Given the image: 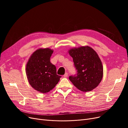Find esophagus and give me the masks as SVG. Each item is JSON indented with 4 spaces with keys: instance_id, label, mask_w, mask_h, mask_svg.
<instances>
[{
    "instance_id": "obj_1",
    "label": "esophagus",
    "mask_w": 128,
    "mask_h": 128,
    "mask_svg": "<svg viewBox=\"0 0 128 128\" xmlns=\"http://www.w3.org/2000/svg\"><path fill=\"white\" fill-rule=\"evenodd\" d=\"M64 77H67L68 76V72H66L65 74L64 75V76H63Z\"/></svg>"
}]
</instances>
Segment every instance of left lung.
<instances>
[{"mask_svg": "<svg viewBox=\"0 0 128 128\" xmlns=\"http://www.w3.org/2000/svg\"><path fill=\"white\" fill-rule=\"evenodd\" d=\"M68 52L77 70V75L70 76V81L82 92L95 89L103 76V65L97 53L88 46L72 48Z\"/></svg>", "mask_w": 128, "mask_h": 128, "instance_id": "1", "label": "left lung"}]
</instances>
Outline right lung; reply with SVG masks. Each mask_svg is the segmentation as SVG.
I'll return each instance as SVG.
<instances>
[{
    "label": "right lung",
    "instance_id": "add662e5",
    "mask_svg": "<svg viewBox=\"0 0 128 128\" xmlns=\"http://www.w3.org/2000/svg\"><path fill=\"white\" fill-rule=\"evenodd\" d=\"M53 50L39 48L34 52L26 65V74L30 84L35 90L46 93L52 90L59 82L55 65L50 62Z\"/></svg>",
    "mask_w": 128,
    "mask_h": 128
}]
</instances>
